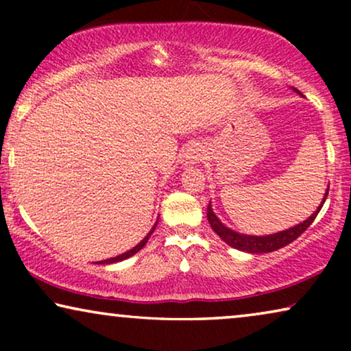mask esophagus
<instances>
[{"instance_id": "esophagus-1", "label": "esophagus", "mask_w": 351, "mask_h": 351, "mask_svg": "<svg viewBox=\"0 0 351 351\" xmlns=\"http://www.w3.org/2000/svg\"><path fill=\"white\" fill-rule=\"evenodd\" d=\"M204 153V148L201 145H191L184 153V162L185 165H195V162L203 161Z\"/></svg>"}]
</instances>
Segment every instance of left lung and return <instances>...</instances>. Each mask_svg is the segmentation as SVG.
I'll return each mask as SVG.
<instances>
[{
  "mask_svg": "<svg viewBox=\"0 0 351 351\" xmlns=\"http://www.w3.org/2000/svg\"><path fill=\"white\" fill-rule=\"evenodd\" d=\"M328 193H329V189L326 190L323 203H321L318 206V209H316L308 219L304 220V222L295 225V227H292L289 230H285V232H280V233H275V234H267V237H251V234L237 233V232H233V230L227 228L217 219V215L214 214L213 208H210V203L208 206V220H209L210 227H213L214 232L217 233L219 237L228 244V246H232L234 249H239V251H244V252H251V254L273 252V251H278V249L287 246V244H291L292 241H294V239L299 238L300 234L304 233L311 223H313L316 215H318L321 208H323L326 198H328Z\"/></svg>",
  "mask_w": 351,
  "mask_h": 351,
  "instance_id": "1",
  "label": "left lung"
}]
</instances>
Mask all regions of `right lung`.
<instances>
[{
    "instance_id": "obj_1",
    "label": "right lung",
    "mask_w": 351,
    "mask_h": 351,
    "mask_svg": "<svg viewBox=\"0 0 351 351\" xmlns=\"http://www.w3.org/2000/svg\"><path fill=\"white\" fill-rule=\"evenodd\" d=\"M155 227H156V223H155ZM155 227H153V228L150 230V233H148V234H147V237H145V238H143V239H142V241H141V243H138L136 247H132V249H131V251L124 252V254H121V256H118V257L108 258V261H102V262H100V263H114V262L124 261V258H128V257H131V256H134V254H136V252H138V251H141V249H142L143 246H145V244H147V241H148V238H150V237H152V233H153V230H155Z\"/></svg>"
}]
</instances>
